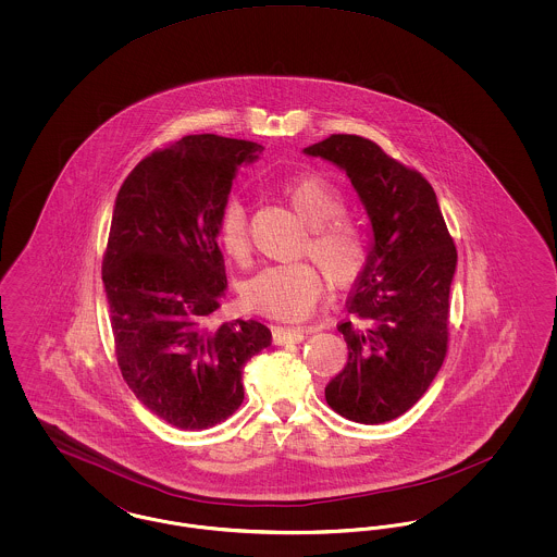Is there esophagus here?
Returning a JSON list of instances; mask_svg holds the SVG:
<instances>
[{
	"instance_id": "obj_1",
	"label": "esophagus",
	"mask_w": 557,
	"mask_h": 557,
	"mask_svg": "<svg viewBox=\"0 0 557 557\" xmlns=\"http://www.w3.org/2000/svg\"><path fill=\"white\" fill-rule=\"evenodd\" d=\"M309 334V327H273V345L300 343Z\"/></svg>"
}]
</instances>
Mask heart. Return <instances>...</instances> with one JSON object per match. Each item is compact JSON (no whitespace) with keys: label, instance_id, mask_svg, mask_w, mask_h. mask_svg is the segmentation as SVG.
Here are the masks:
<instances>
[{"label":"heart","instance_id":"obj_1","mask_svg":"<svg viewBox=\"0 0 557 557\" xmlns=\"http://www.w3.org/2000/svg\"><path fill=\"white\" fill-rule=\"evenodd\" d=\"M280 194L309 225L302 255L315 261L332 288L352 286L368 263V239L361 225L343 214V194L319 175L292 177L280 186ZM216 239L232 261H246L250 248L248 216L238 198H230L221 207ZM317 268L309 261L263 267L242 286V300L250 311L269 318H305L323 294V277Z\"/></svg>","mask_w":557,"mask_h":557}]
</instances>
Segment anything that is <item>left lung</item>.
<instances>
[{
	"label": "left lung",
	"instance_id": "8db88e82",
	"mask_svg": "<svg viewBox=\"0 0 557 557\" xmlns=\"http://www.w3.org/2000/svg\"><path fill=\"white\" fill-rule=\"evenodd\" d=\"M305 152L345 171L373 230L348 319L338 323L348 361L325 400L350 422L384 424L422 398L445 361L457 248L424 175L375 141L336 133Z\"/></svg>",
	"mask_w": 557,
	"mask_h": 557
}]
</instances>
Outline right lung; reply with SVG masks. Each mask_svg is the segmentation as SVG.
Returning a JSON list of instances; mask_svg holds the SVG:
<instances>
[{"mask_svg":"<svg viewBox=\"0 0 557 557\" xmlns=\"http://www.w3.org/2000/svg\"><path fill=\"white\" fill-rule=\"evenodd\" d=\"M261 150L186 135L139 160L116 196L102 261L116 361L139 403L180 430L227 420L246 361L271 345L255 319L209 325L227 288L216 216Z\"/></svg>","mask_w":557,"mask_h":557,"instance_id":"right-lung-1","label":"right lung"}]
</instances>
